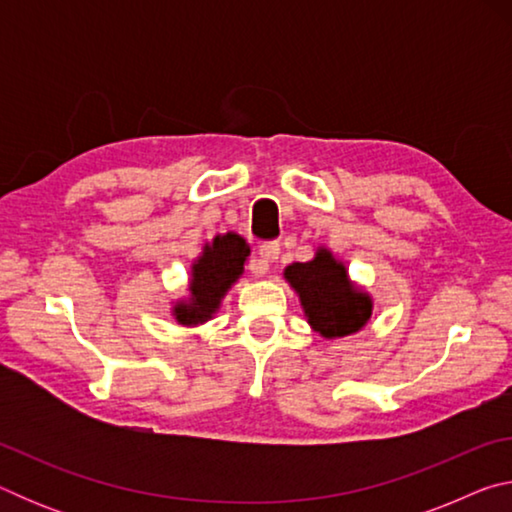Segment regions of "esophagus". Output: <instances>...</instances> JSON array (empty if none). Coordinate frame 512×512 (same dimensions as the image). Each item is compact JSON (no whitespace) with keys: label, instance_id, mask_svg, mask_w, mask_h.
Wrapping results in <instances>:
<instances>
[{"label":"esophagus","instance_id":"obj_1","mask_svg":"<svg viewBox=\"0 0 512 512\" xmlns=\"http://www.w3.org/2000/svg\"><path fill=\"white\" fill-rule=\"evenodd\" d=\"M280 257V244H273V241H266V244L259 246V257L253 266L255 275H266L268 273V264L275 262Z\"/></svg>","mask_w":512,"mask_h":512}]
</instances>
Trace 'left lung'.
<instances>
[{"mask_svg": "<svg viewBox=\"0 0 512 512\" xmlns=\"http://www.w3.org/2000/svg\"><path fill=\"white\" fill-rule=\"evenodd\" d=\"M284 280L298 293L307 323L323 339L357 334L372 316V296L350 280L348 268L325 246L314 259L284 268Z\"/></svg>", "mask_w": 512, "mask_h": 512, "instance_id": "1", "label": "left lung"}]
</instances>
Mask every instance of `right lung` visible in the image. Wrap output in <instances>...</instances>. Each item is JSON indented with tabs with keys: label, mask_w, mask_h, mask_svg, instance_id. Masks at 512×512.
Returning a JSON list of instances; mask_svg holds the SVG:
<instances>
[{
	"label": "right lung",
	"mask_w": 512,
	"mask_h": 512,
	"mask_svg": "<svg viewBox=\"0 0 512 512\" xmlns=\"http://www.w3.org/2000/svg\"><path fill=\"white\" fill-rule=\"evenodd\" d=\"M248 255L250 246L237 232H225L207 241L189 273V296L171 307V316L178 325L196 327L207 323L219 311L232 284L244 275Z\"/></svg>",
	"instance_id": "right-lung-1"
}]
</instances>
